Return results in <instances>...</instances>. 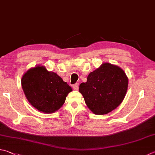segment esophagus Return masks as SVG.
<instances>
[{
    "label": "esophagus",
    "instance_id": "obj_1",
    "mask_svg": "<svg viewBox=\"0 0 155 155\" xmlns=\"http://www.w3.org/2000/svg\"><path fill=\"white\" fill-rule=\"evenodd\" d=\"M73 88L75 90H78L79 88V84H75L73 85Z\"/></svg>",
    "mask_w": 155,
    "mask_h": 155
}]
</instances>
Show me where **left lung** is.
Instances as JSON below:
<instances>
[{
    "mask_svg": "<svg viewBox=\"0 0 155 155\" xmlns=\"http://www.w3.org/2000/svg\"><path fill=\"white\" fill-rule=\"evenodd\" d=\"M128 78L119 67L109 63L87 75L86 82L79 87L86 104L96 115H104L115 109L125 98Z\"/></svg>",
    "mask_w": 155,
    "mask_h": 155,
    "instance_id": "8db88e82",
    "label": "left lung"
}]
</instances>
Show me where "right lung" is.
<instances>
[{
    "instance_id": "obj_1",
    "label": "right lung",
    "mask_w": 155,
    "mask_h": 155,
    "mask_svg": "<svg viewBox=\"0 0 155 155\" xmlns=\"http://www.w3.org/2000/svg\"><path fill=\"white\" fill-rule=\"evenodd\" d=\"M23 92L32 106L40 112L52 113L59 110L71 87L56 73L44 66L31 68L21 78Z\"/></svg>"
}]
</instances>
